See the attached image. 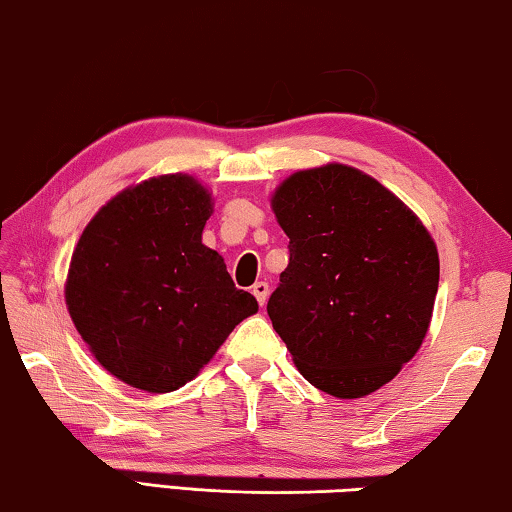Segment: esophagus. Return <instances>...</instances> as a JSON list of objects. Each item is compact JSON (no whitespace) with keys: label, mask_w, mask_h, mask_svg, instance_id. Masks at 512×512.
<instances>
[{"label":"esophagus","mask_w":512,"mask_h":512,"mask_svg":"<svg viewBox=\"0 0 512 512\" xmlns=\"http://www.w3.org/2000/svg\"><path fill=\"white\" fill-rule=\"evenodd\" d=\"M253 296L257 298V302L259 305H266V300H268V284L266 282H257L255 287H253Z\"/></svg>","instance_id":"obj_1"}]
</instances>
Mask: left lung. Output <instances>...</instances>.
<instances>
[{"instance_id":"left-lung-1","label":"left lung","mask_w":512,"mask_h":512,"mask_svg":"<svg viewBox=\"0 0 512 512\" xmlns=\"http://www.w3.org/2000/svg\"><path fill=\"white\" fill-rule=\"evenodd\" d=\"M271 207L291 255L266 305L273 329L318 391H379L427 336L436 241L391 189L339 162L291 173Z\"/></svg>"}]
</instances>
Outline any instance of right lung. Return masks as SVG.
<instances>
[{"mask_svg": "<svg viewBox=\"0 0 512 512\" xmlns=\"http://www.w3.org/2000/svg\"><path fill=\"white\" fill-rule=\"evenodd\" d=\"M212 194L164 173L112 196L72 253L65 305L92 357L146 393L192 381L257 300L203 244Z\"/></svg>", "mask_w": 512, "mask_h": 512, "instance_id": "obj_1", "label": "right lung"}]
</instances>
